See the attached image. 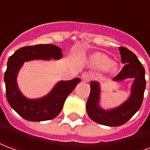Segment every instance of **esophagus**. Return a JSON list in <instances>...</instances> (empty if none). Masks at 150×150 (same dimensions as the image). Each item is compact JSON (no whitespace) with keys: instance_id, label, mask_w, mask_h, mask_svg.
<instances>
[{"instance_id":"1","label":"esophagus","mask_w":150,"mask_h":150,"mask_svg":"<svg viewBox=\"0 0 150 150\" xmlns=\"http://www.w3.org/2000/svg\"><path fill=\"white\" fill-rule=\"evenodd\" d=\"M91 75L87 72H84L82 75V76H81V79H82L83 81H85V82H88V81H89V80L91 79Z\"/></svg>"}]
</instances>
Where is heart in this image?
<instances>
[{
	"instance_id": "heart-1",
	"label": "heart",
	"mask_w": 150,
	"mask_h": 150,
	"mask_svg": "<svg viewBox=\"0 0 150 150\" xmlns=\"http://www.w3.org/2000/svg\"><path fill=\"white\" fill-rule=\"evenodd\" d=\"M91 61L96 68H100V69H106L109 68L112 64L111 60L103 54H96L94 56H93ZM110 71L111 73H114L117 71V68L113 65Z\"/></svg>"
}]
</instances>
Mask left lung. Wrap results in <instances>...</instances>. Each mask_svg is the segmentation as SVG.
Here are the masks:
<instances>
[{
  "label": "left lung",
  "instance_id": "8db88e82",
  "mask_svg": "<svg viewBox=\"0 0 150 150\" xmlns=\"http://www.w3.org/2000/svg\"><path fill=\"white\" fill-rule=\"evenodd\" d=\"M121 62L125 64L121 72L114 78V82L133 79L130 96L118 107L105 110L100 106V85L96 81L90 82L91 91L86 103V111L90 118L103 125L116 127L125 124L139 110L145 89V69L134 53L123 47H119Z\"/></svg>",
  "mask_w": 150,
  "mask_h": 150
}]
</instances>
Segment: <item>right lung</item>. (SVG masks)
<instances>
[{"label":"right lung","mask_w":150,"mask_h":150,"mask_svg":"<svg viewBox=\"0 0 150 150\" xmlns=\"http://www.w3.org/2000/svg\"><path fill=\"white\" fill-rule=\"evenodd\" d=\"M62 50L53 44H38L17 50L8 58L4 73L6 96L12 109L29 121H48L56 117L63 108L68 96L81 80L79 78L59 81L49 93L37 99L27 98L20 91L17 83L18 74L25 62L62 58Z\"/></svg>","instance_id":"add662e5"}]
</instances>
